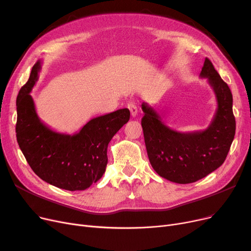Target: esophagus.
Returning a JSON list of instances; mask_svg holds the SVG:
<instances>
[{"mask_svg":"<svg viewBox=\"0 0 251 251\" xmlns=\"http://www.w3.org/2000/svg\"><path fill=\"white\" fill-rule=\"evenodd\" d=\"M127 108L129 109V111H130V113H131V116H132V117H136V115H137V107H136V105H135L133 102H129V103L127 104Z\"/></svg>","mask_w":251,"mask_h":251,"instance_id":"obj_1","label":"esophagus"}]
</instances>
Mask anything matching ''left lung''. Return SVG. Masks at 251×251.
Here are the masks:
<instances>
[{
	"mask_svg": "<svg viewBox=\"0 0 251 251\" xmlns=\"http://www.w3.org/2000/svg\"><path fill=\"white\" fill-rule=\"evenodd\" d=\"M200 76L207 79L218 103L204 130L178 132L168 127L148 102L141 104V126L151 165L161 177L179 184L196 182L222 166L235 135L233 97L228 84L207 58Z\"/></svg>",
	"mask_w": 251,
	"mask_h": 251,
	"instance_id": "8db88e82",
	"label": "left lung"
}]
</instances>
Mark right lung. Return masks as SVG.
<instances>
[{
    "label": "right lung",
    "mask_w": 251,
    "mask_h": 251,
    "mask_svg": "<svg viewBox=\"0 0 251 251\" xmlns=\"http://www.w3.org/2000/svg\"><path fill=\"white\" fill-rule=\"evenodd\" d=\"M41 69L42 62L37 61L17 97L19 148L42 180L65 190H85L102 177L108 164V144L129 121L130 112L120 109L91 119L73 135L51 130L37 116L30 96Z\"/></svg>",
    "instance_id": "1"
}]
</instances>
